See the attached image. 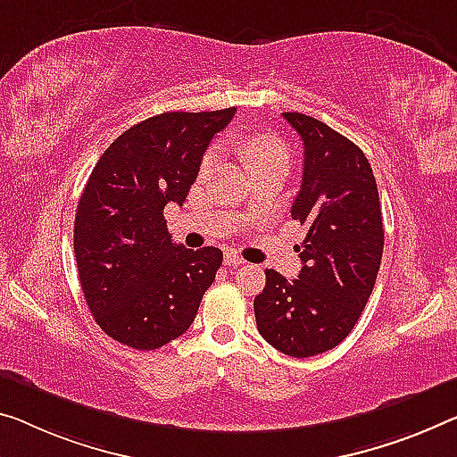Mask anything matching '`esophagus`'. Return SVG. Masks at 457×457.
Returning a JSON list of instances; mask_svg holds the SVG:
<instances>
[{
  "label": "esophagus",
  "mask_w": 457,
  "mask_h": 457,
  "mask_svg": "<svg viewBox=\"0 0 457 457\" xmlns=\"http://www.w3.org/2000/svg\"><path fill=\"white\" fill-rule=\"evenodd\" d=\"M245 259L241 255H237V253H224V265H228V268H238V265H243Z\"/></svg>",
  "instance_id": "obj_1"
}]
</instances>
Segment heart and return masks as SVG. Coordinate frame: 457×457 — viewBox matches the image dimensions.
Returning <instances> with one entry per match:
<instances>
[{"label":"heart","instance_id":"1","mask_svg":"<svg viewBox=\"0 0 457 457\" xmlns=\"http://www.w3.org/2000/svg\"><path fill=\"white\" fill-rule=\"evenodd\" d=\"M241 153L245 155V159L249 161L253 171L263 170V167H271V165L287 167V161H290L286 145L273 135H255V137L245 138L241 143ZM219 161H220L219 149H210L200 163L202 178H206V175L212 173L216 167H219Z\"/></svg>","mask_w":457,"mask_h":457}]
</instances>
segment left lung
I'll return each instance as SVG.
<instances>
[{
    "label": "left lung",
    "mask_w": 457,
    "mask_h": 457,
    "mask_svg": "<svg viewBox=\"0 0 457 457\" xmlns=\"http://www.w3.org/2000/svg\"><path fill=\"white\" fill-rule=\"evenodd\" d=\"M284 118L304 143L302 186L292 204V219L306 227L296 245L302 270L292 282L265 270L253 308L271 347L312 357L339 345L368 304L382 262V210L360 146L312 116L284 112Z\"/></svg>",
    "instance_id": "8db88e82"
}]
</instances>
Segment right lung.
I'll return each instance as SVG.
<instances>
[{
	"mask_svg": "<svg viewBox=\"0 0 457 457\" xmlns=\"http://www.w3.org/2000/svg\"><path fill=\"white\" fill-rule=\"evenodd\" d=\"M235 112L146 118L124 130L91 171L77 204L73 247L89 311L114 341L159 349L194 322L222 251L175 245L163 208L184 204L210 140Z\"/></svg>",
	"mask_w": 457,
	"mask_h": 457,
	"instance_id": "add662e5",
	"label": "right lung"
}]
</instances>
